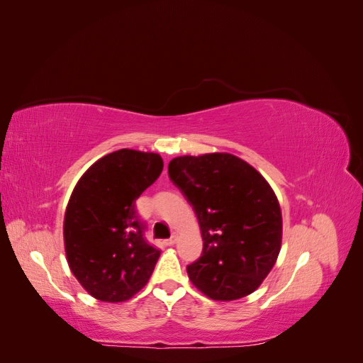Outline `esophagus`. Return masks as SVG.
<instances>
[{
  "instance_id": "1",
  "label": "esophagus",
  "mask_w": 363,
  "mask_h": 363,
  "mask_svg": "<svg viewBox=\"0 0 363 363\" xmlns=\"http://www.w3.org/2000/svg\"><path fill=\"white\" fill-rule=\"evenodd\" d=\"M175 242H177V236H171L169 239H167L164 240V244H167L168 247H171V245H174Z\"/></svg>"
}]
</instances>
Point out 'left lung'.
<instances>
[{"label":"left lung","mask_w":363,"mask_h":363,"mask_svg":"<svg viewBox=\"0 0 363 363\" xmlns=\"http://www.w3.org/2000/svg\"><path fill=\"white\" fill-rule=\"evenodd\" d=\"M168 174L201 228V257L188 267L194 286L215 301L255 292L281 248V208L269 183L230 152L174 157Z\"/></svg>","instance_id":"left-lung-1"}]
</instances>
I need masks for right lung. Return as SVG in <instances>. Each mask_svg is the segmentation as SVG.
Instances as JSON below:
<instances>
[{"instance_id":"right-lung-1","label":"right lung","mask_w":363,"mask_h":363,"mask_svg":"<svg viewBox=\"0 0 363 363\" xmlns=\"http://www.w3.org/2000/svg\"><path fill=\"white\" fill-rule=\"evenodd\" d=\"M162 169L157 152L123 148L98 159L77 182L65 211V252L94 298L127 301L155 271L160 251L147 242L135 203Z\"/></svg>"}]
</instances>
